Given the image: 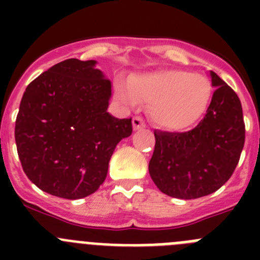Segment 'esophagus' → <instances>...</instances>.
Listing matches in <instances>:
<instances>
[{"label": "esophagus", "instance_id": "esophagus-1", "mask_svg": "<svg viewBox=\"0 0 260 260\" xmlns=\"http://www.w3.org/2000/svg\"><path fill=\"white\" fill-rule=\"evenodd\" d=\"M144 121L141 118V117H134L133 118V128L134 130H139V128H143L144 127Z\"/></svg>", "mask_w": 260, "mask_h": 260}]
</instances>
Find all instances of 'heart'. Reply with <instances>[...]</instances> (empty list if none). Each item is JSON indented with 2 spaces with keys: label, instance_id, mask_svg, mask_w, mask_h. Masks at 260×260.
<instances>
[{
  "label": "heart",
  "instance_id": "obj_1",
  "mask_svg": "<svg viewBox=\"0 0 260 260\" xmlns=\"http://www.w3.org/2000/svg\"><path fill=\"white\" fill-rule=\"evenodd\" d=\"M212 86L207 77L167 69L132 75L127 83L116 84V96L125 105L148 103V113L158 127L182 132L203 117L210 104Z\"/></svg>",
  "mask_w": 260,
  "mask_h": 260
}]
</instances>
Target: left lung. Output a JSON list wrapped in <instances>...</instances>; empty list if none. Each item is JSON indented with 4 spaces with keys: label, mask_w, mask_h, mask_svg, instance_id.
Here are the masks:
<instances>
[{
    "label": "left lung",
    "mask_w": 260,
    "mask_h": 260,
    "mask_svg": "<svg viewBox=\"0 0 260 260\" xmlns=\"http://www.w3.org/2000/svg\"><path fill=\"white\" fill-rule=\"evenodd\" d=\"M215 89L206 116L190 132H155L148 164L157 189L172 198L197 199L231 178L245 144L242 105L237 93L210 71Z\"/></svg>",
    "instance_id": "left-lung-1"
}]
</instances>
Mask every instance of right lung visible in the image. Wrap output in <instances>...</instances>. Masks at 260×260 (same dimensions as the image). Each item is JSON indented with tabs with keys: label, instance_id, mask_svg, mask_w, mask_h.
I'll list each match as a JSON object with an SVG mask.
<instances>
[{
	"label": "right lung",
	"instance_id": "1",
	"mask_svg": "<svg viewBox=\"0 0 260 260\" xmlns=\"http://www.w3.org/2000/svg\"><path fill=\"white\" fill-rule=\"evenodd\" d=\"M98 61L65 59L27 86L15 121L23 171L39 189L65 199L93 194L107 178L132 118L108 112L112 84Z\"/></svg>",
	"mask_w": 260,
	"mask_h": 260
}]
</instances>
